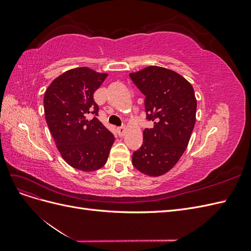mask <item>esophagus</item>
I'll return each instance as SVG.
<instances>
[{
  "label": "esophagus",
  "instance_id": "1",
  "mask_svg": "<svg viewBox=\"0 0 251 251\" xmlns=\"http://www.w3.org/2000/svg\"><path fill=\"white\" fill-rule=\"evenodd\" d=\"M117 133L119 136H124L126 133V126H119L117 127Z\"/></svg>",
  "mask_w": 251,
  "mask_h": 251
}]
</instances>
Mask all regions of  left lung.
Segmentation results:
<instances>
[{"label": "left lung", "mask_w": 251, "mask_h": 251, "mask_svg": "<svg viewBox=\"0 0 251 251\" xmlns=\"http://www.w3.org/2000/svg\"><path fill=\"white\" fill-rule=\"evenodd\" d=\"M130 77L146 96L147 119L154 121L153 127L143 131V143L133 153L132 163L149 176H161L178 162L191 138L197 110L194 89L180 74L157 66L130 73Z\"/></svg>", "instance_id": "left-lung-1"}]
</instances>
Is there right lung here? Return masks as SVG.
Returning a JSON list of instances; mask_svg holds the SVG:
<instances>
[{"instance_id": "right-lung-1", "label": "right lung", "mask_w": 251, "mask_h": 251, "mask_svg": "<svg viewBox=\"0 0 251 251\" xmlns=\"http://www.w3.org/2000/svg\"><path fill=\"white\" fill-rule=\"evenodd\" d=\"M108 74L87 67L66 71L53 80L44 96L49 131L64 160L82 172L100 170L108 160L114 135L98 120L93 94ZM89 113L95 117L88 120Z\"/></svg>"}]
</instances>
